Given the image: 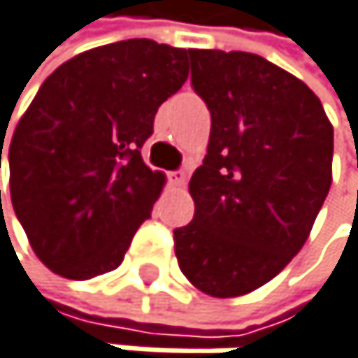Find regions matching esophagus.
<instances>
[{
    "instance_id": "1",
    "label": "esophagus",
    "mask_w": 358,
    "mask_h": 358,
    "mask_svg": "<svg viewBox=\"0 0 358 358\" xmlns=\"http://www.w3.org/2000/svg\"><path fill=\"white\" fill-rule=\"evenodd\" d=\"M167 182L171 187H185L187 182V173L182 169H176V171H167Z\"/></svg>"
}]
</instances>
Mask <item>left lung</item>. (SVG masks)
Returning a JSON list of instances; mask_svg holds the SVG:
<instances>
[{
    "label": "left lung",
    "instance_id": "left-lung-1",
    "mask_svg": "<svg viewBox=\"0 0 358 358\" xmlns=\"http://www.w3.org/2000/svg\"><path fill=\"white\" fill-rule=\"evenodd\" d=\"M189 57L213 127L189 182L195 215L173 229V249L201 292L241 296L305 245L331 189L333 127L318 96L264 57L219 49Z\"/></svg>",
    "mask_w": 358,
    "mask_h": 358
}]
</instances>
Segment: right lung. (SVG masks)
<instances>
[{
  "instance_id": "add662e5",
  "label": "right lung",
  "mask_w": 358,
  "mask_h": 358,
  "mask_svg": "<svg viewBox=\"0 0 358 358\" xmlns=\"http://www.w3.org/2000/svg\"><path fill=\"white\" fill-rule=\"evenodd\" d=\"M187 55L122 40L68 59L40 85L12 135L10 197L53 273L85 281L117 268L150 219L165 178L141 148L159 107L187 81Z\"/></svg>"
}]
</instances>
